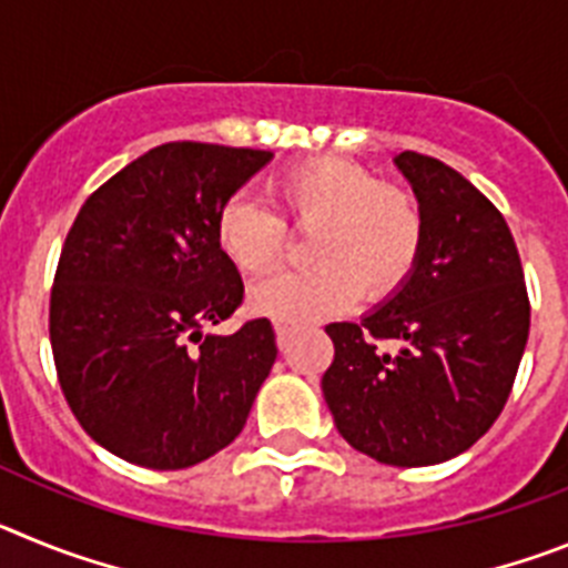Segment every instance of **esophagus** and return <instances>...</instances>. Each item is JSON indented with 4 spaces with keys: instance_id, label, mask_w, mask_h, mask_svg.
<instances>
[{
    "instance_id": "esophagus-1",
    "label": "esophagus",
    "mask_w": 568,
    "mask_h": 568,
    "mask_svg": "<svg viewBox=\"0 0 568 568\" xmlns=\"http://www.w3.org/2000/svg\"><path fill=\"white\" fill-rule=\"evenodd\" d=\"M275 341H278V346L284 349L290 341V327L287 324H281V321H275Z\"/></svg>"
}]
</instances>
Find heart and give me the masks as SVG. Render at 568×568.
<instances>
[{"label": "heart", "instance_id": "b5f03b06", "mask_svg": "<svg viewBox=\"0 0 568 568\" xmlns=\"http://www.w3.org/2000/svg\"><path fill=\"white\" fill-rule=\"evenodd\" d=\"M273 199L295 230H315V267L275 273L250 290V313L281 324H315L361 298L384 301L404 287L424 250V210L398 184L378 182L349 159H310L284 170ZM215 241L241 273L275 267L287 224L250 195H230L215 213Z\"/></svg>", "mask_w": 568, "mask_h": 568}]
</instances>
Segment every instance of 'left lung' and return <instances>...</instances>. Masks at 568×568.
Here are the masks:
<instances>
[{
	"label": "left lung",
	"instance_id": "8db88e82",
	"mask_svg": "<svg viewBox=\"0 0 568 568\" xmlns=\"http://www.w3.org/2000/svg\"><path fill=\"white\" fill-rule=\"evenodd\" d=\"M395 164L424 210L418 267L358 324H329L335 358L321 389L353 449L433 466L498 420L529 338V295L506 219L475 184L413 150Z\"/></svg>",
	"mask_w": 568,
	"mask_h": 568
}]
</instances>
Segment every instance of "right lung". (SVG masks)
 Masks as SVG:
<instances>
[{"mask_svg":"<svg viewBox=\"0 0 568 568\" xmlns=\"http://www.w3.org/2000/svg\"><path fill=\"white\" fill-rule=\"evenodd\" d=\"M270 150L170 142L79 210L50 293V346L84 433L130 464L187 469L239 438L275 364L267 318L202 335L244 298L215 213ZM199 343L190 347L189 341Z\"/></svg>","mask_w":568,"mask_h":568,"instance_id":"add662e5","label":"right lung"}]
</instances>
